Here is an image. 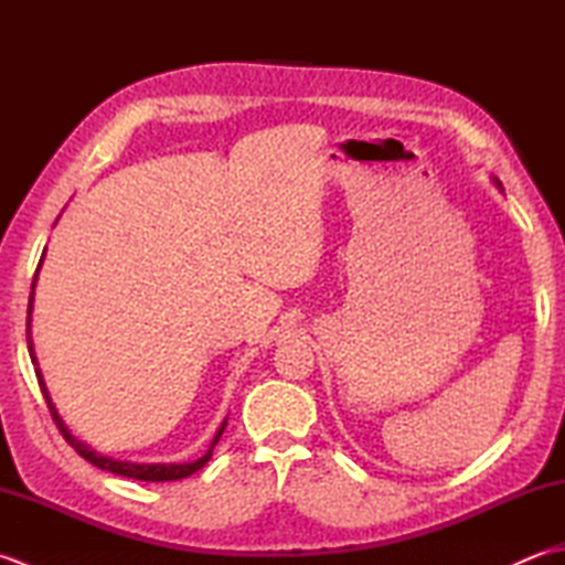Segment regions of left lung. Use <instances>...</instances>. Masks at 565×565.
<instances>
[{
  "instance_id": "1",
  "label": "left lung",
  "mask_w": 565,
  "mask_h": 565,
  "mask_svg": "<svg viewBox=\"0 0 565 565\" xmlns=\"http://www.w3.org/2000/svg\"><path fill=\"white\" fill-rule=\"evenodd\" d=\"M493 184H495V186H498V189H500V191H502V184H500V182H498V179H495V177H493Z\"/></svg>"
}]
</instances>
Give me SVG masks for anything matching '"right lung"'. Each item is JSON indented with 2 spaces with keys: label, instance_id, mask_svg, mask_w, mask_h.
I'll return each instance as SVG.
<instances>
[{
  "label": "right lung",
  "instance_id": "obj_1",
  "mask_svg": "<svg viewBox=\"0 0 565 565\" xmlns=\"http://www.w3.org/2000/svg\"><path fill=\"white\" fill-rule=\"evenodd\" d=\"M43 259H45V252H43V257H41V262H39V269H35L33 284H31V296H29V320H26V340H29V354H31V362H33V366H35V376H39L41 391H43V398H45V403H47V411H51V415H53V419H55L57 429L63 431L65 441L70 444L72 449H75V451L82 456V459H87L89 463H94L97 468H102V471H109V473H116V476H126V478H136V481H150V483H160V481H179V478H186V476H191V473H196L199 468H203V466L209 463L211 454H213V447H215V444H218V439H221V435H223V429H225V425H227V417H225L223 423H221L218 431H215V437H213V441H211L209 451L203 454V456H199L196 461H186V463H136V461L111 459V456H104V454H99L97 449H92L87 441L77 439V437L72 435V431L67 429V425L63 423V417H60V415H57V411H55V403H53V398H51V393H47V388H45V381H43V374H41V369H39V359H35V352H33V340H31L33 294H35V281H39V271H41V264H43Z\"/></svg>",
  "mask_w": 565,
  "mask_h": 565
}]
</instances>
